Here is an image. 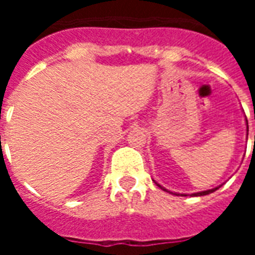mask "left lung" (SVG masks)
Here are the masks:
<instances>
[{
    "instance_id": "obj_1",
    "label": "left lung",
    "mask_w": 255,
    "mask_h": 255,
    "mask_svg": "<svg viewBox=\"0 0 255 255\" xmlns=\"http://www.w3.org/2000/svg\"><path fill=\"white\" fill-rule=\"evenodd\" d=\"M246 124H248V120H246ZM248 132H249V127H248ZM156 182V181H155ZM156 184H157V182H156ZM157 186H160V188H161V189L163 190H167V192H169V190L168 189H165V188H163V186L160 185V184H157ZM221 186V185H220ZM220 186H216V188H213V189H208V190H202V192H197V193H192L190 194V196H206V194H209V193H213L214 190H217L218 188H220ZM169 193H172V194H176V196H186L185 193H173V192H169Z\"/></svg>"
}]
</instances>
